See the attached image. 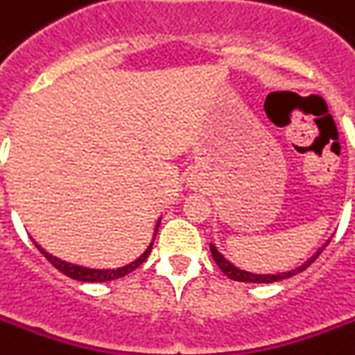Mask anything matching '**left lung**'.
Segmentation results:
<instances>
[{
  "mask_svg": "<svg viewBox=\"0 0 355 355\" xmlns=\"http://www.w3.org/2000/svg\"><path fill=\"white\" fill-rule=\"evenodd\" d=\"M329 245V241L319 247L315 252H313V257L307 259L301 266L293 270H288V272H278V274H257V272H248V270H241L237 268L231 260H227L221 252L218 250V247L214 245V243H209V250H211V257L216 260V264L219 266V270L227 276V278L235 279V282H245V284H274V282H279V279H286V278H291V276H295L299 272H303V270L309 266L311 262H315V259L319 257L320 252H322V248Z\"/></svg>",
  "mask_w": 355,
  "mask_h": 355,
  "instance_id": "1",
  "label": "left lung"
}]
</instances>
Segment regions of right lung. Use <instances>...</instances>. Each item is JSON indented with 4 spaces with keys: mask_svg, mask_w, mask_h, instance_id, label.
<instances>
[{
    "mask_svg": "<svg viewBox=\"0 0 355 355\" xmlns=\"http://www.w3.org/2000/svg\"><path fill=\"white\" fill-rule=\"evenodd\" d=\"M159 225H161V218H159L157 223H155L153 237H151V243L147 245L146 250H144L136 260H132L130 264H126V266H120V268H89V266L73 264V262H67V260H62V259H58V257H54V254H50V252L40 247L36 241H35V245L36 248L44 254L46 259L50 260V262H52L60 272H64L66 276H69V278L79 279V282H110V279L124 278L126 274L134 272L139 264H144V262H146V259L149 257V252H151V248H153V241H155V235H157Z\"/></svg>",
    "mask_w": 355,
    "mask_h": 355,
    "instance_id": "right-lung-1",
    "label": "right lung"
}]
</instances>
